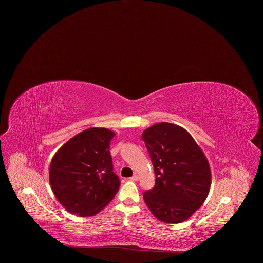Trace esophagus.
Segmentation results:
<instances>
[{"mask_svg":"<svg viewBox=\"0 0 263 263\" xmlns=\"http://www.w3.org/2000/svg\"><path fill=\"white\" fill-rule=\"evenodd\" d=\"M129 179H130V180H133V181H138V180H139V176H138L137 174H135V175H134V176H132Z\"/></svg>","mask_w":263,"mask_h":263,"instance_id":"esophagus-1","label":"esophagus"}]
</instances>
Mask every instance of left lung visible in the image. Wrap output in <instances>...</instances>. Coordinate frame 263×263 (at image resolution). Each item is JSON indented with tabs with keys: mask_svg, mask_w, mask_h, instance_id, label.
Returning a JSON list of instances; mask_svg holds the SVG:
<instances>
[{
	"mask_svg": "<svg viewBox=\"0 0 263 263\" xmlns=\"http://www.w3.org/2000/svg\"><path fill=\"white\" fill-rule=\"evenodd\" d=\"M142 139L150 154L155 186L144 192L152 214L167 224L184 222L205 200L211 187L209 162L184 128L160 122Z\"/></svg>",
	"mask_w": 263,
	"mask_h": 263,
	"instance_id": "8db88e82",
	"label": "left lung"
}]
</instances>
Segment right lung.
<instances>
[{"label": "right lung", "mask_w": 263, "mask_h": 263, "mask_svg": "<svg viewBox=\"0 0 263 263\" xmlns=\"http://www.w3.org/2000/svg\"><path fill=\"white\" fill-rule=\"evenodd\" d=\"M115 134L88 128L58 151L49 167V183L65 209L80 217L102 211L115 196L120 181L113 172L109 145Z\"/></svg>", "instance_id": "right-lung-1"}]
</instances>
